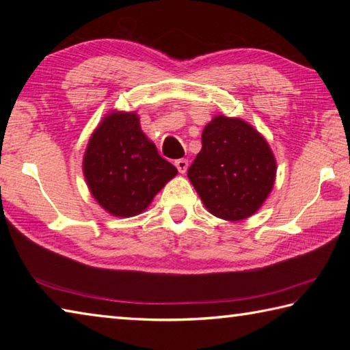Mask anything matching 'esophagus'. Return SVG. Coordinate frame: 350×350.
I'll return each mask as SVG.
<instances>
[{"instance_id": "1", "label": "esophagus", "mask_w": 350, "mask_h": 350, "mask_svg": "<svg viewBox=\"0 0 350 350\" xmlns=\"http://www.w3.org/2000/svg\"><path fill=\"white\" fill-rule=\"evenodd\" d=\"M174 165H176V168L179 170L180 174H185L187 173V170H188V161H187V159H179V161L174 162Z\"/></svg>"}]
</instances>
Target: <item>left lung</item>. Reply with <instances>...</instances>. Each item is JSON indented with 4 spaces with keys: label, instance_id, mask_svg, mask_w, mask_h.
<instances>
[{
    "label": "left lung",
    "instance_id": "1",
    "mask_svg": "<svg viewBox=\"0 0 350 350\" xmlns=\"http://www.w3.org/2000/svg\"><path fill=\"white\" fill-rule=\"evenodd\" d=\"M188 179L213 216L242 221L270 196L276 159L256 128L221 114L205 125L202 150L188 168Z\"/></svg>",
    "mask_w": 350,
    "mask_h": 350
}]
</instances>
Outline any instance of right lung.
<instances>
[{
	"mask_svg": "<svg viewBox=\"0 0 350 350\" xmlns=\"http://www.w3.org/2000/svg\"><path fill=\"white\" fill-rule=\"evenodd\" d=\"M83 174L92 198L116 217L144 213L177 174L140 128L137 112L112 109L91 134Z\"/></svg>",
	"mask_w": 350,
	"mask_h": 350,
	"instance_id": "right-lung-1",
	"label": "right lung"
}]
</instances>
